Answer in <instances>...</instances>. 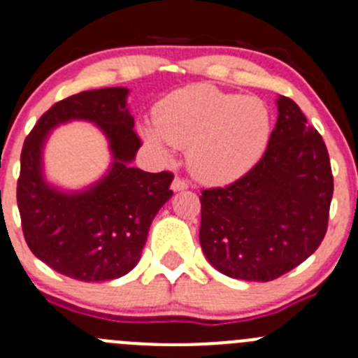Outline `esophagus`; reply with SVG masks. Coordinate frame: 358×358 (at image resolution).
Masks as SVG:
<instances>
[{
	"mask_svg": "<svg viewBox=\"0 0 358 358\" xmlns=\"http://www.w3.org/2000/svg\"><path fill=\"white\" fill-rule=\"evenodd\" d=\"M188 186H189V182L186 181L185 177H179V176H177L176 179H173V182H172L173 192H181V189H186Z\"/></svg>",
	"mask_w": 358,
	"mask_h": 358,
	"instance_id": "esophagus-1",
	"label": "esophagus"
}]
</instances>
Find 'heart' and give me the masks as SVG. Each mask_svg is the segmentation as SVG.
Returning <instances> with one entry per match:
<instances>
[{
    "instance_id": "heart-1",
    "label": "heart",
    "mask_w": 358,
    "mask_h": 358,
    "mask_svg": "<svg viewBox=\"0 0 358 358\" xmlns=\"http://www.w3.org/2000/svg\"><path fill=\"white\" fill-rule=\"evenodd\" d=\"M270 111L257 97H241L209 85L166 96L145 142L166 156L169 145L188 149L189 170L206 182H225L247 172L270 140Z\"/></svg>"
}]
</instances>
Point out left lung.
<instances>
[{"label":"left lung","mask_w":358,"mask_h":358,"mask_svg":"<svg viewBox=\"0 0 358 358\" xmlns=\"http://www.w3.org/2000/svg\"><path fill=\"white\" fill-rule=\"evenodd\" d=\"M262 157L224 188L202 189L201 247L232 278L275 280L316 252L329 227L334 176L321 134L280 96Z\"/></svg>","instance_id":"1"}]
</instances>
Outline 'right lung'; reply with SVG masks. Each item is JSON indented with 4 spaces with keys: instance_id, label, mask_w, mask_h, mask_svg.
<instances>
[{
    "instance_id": "right-lung-1",
    "label": "right lung",
    "mask_w": 358,
    "mask_h": 358,
    "mask_svg": "<svg viewBox=\"0 0 358 358\" xmlns=\"http://www.w3.org/2000/svg\"><path fill=\"white\" fill-rule=\"evenodd\" d=\"M127 88L87 90L52 104L26 136L17 208L29 250L62 275L83 282L119 278L136 266L156 213L173 192L172 172L129 166L142 145L126 108ZM72 118L97 123L115 162L87 192L62 194L41 177V145L49 129Z\"/></svg>"
}]
</instances>
